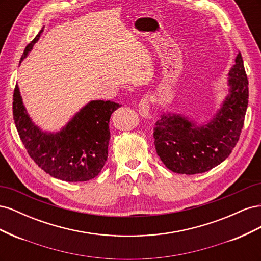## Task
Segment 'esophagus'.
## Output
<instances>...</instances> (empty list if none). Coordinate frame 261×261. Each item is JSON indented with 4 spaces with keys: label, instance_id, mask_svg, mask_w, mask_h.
<instances>
[{
    "label": "esophagus",
    "instance_id": "esophagus-1",
    "mask_svg": "<svg viewBox=\"0 0 261 261\" xmlns=\"http://www.w3.org/2000/svg\"><path fill=\"white\" fill-rule=\"evenodd\" d=\"M139 113L143 117L150 118V102L148 97H144L139 102Z\"/></svg>",
    "mask_w": 261,
    "mask_h": 261
}]
</instances>
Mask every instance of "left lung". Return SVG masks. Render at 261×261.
<instances>
[{
    "label": "left lung",
    "mask_w": 261,
    "mask_h": 261,
    "mask_svg": "<svg viewBox=\"0 0 261 261\" xmlns=\"http://www.w3.org/2000/svg\"><path fill=\"white\" fill-rule=\"evenodd\" d=\"M228 94L207 124L164 113L153 128L154 146L165 167L178 174H198L223 162L236 146L248 105V80L242 54L228 72Z\"/></svg>",
    "instance_id": "8db88e82"
}]
</instances>
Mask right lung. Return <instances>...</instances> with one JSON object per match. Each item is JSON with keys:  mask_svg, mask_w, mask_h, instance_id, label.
<instances>
[{"mask_svg": "<svg viewBox=\"0 0 261 261\" xmlns=\"http://www.w3.org/2000/svg\"><path fill=\"white\" fill-rule=\"evenodd\" d=\"M43 28L26 46L21 61L39 40ZM120 107L113 101H90L60 132L48 133L31 121L17 85L13 94L14 122L28 154L44 172L65 181H86L101 172L111 137L110 117Z\"/></svg>", "mask_w": 261, "mask_h": 261, "instance_id": "right-lung-1", "label": "right lung"}]
</instances>
